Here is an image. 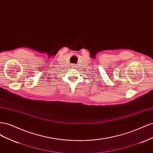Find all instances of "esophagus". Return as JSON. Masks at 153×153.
Masks as SVG:
<instances>
[{
    "label": "esophagus",
    "instance_id": "obj_1",
    "mask_svg": "<svg viewBox=\"0 0 153 153\" xmlns=\"http://www.w3.org/2000/svg\"><path fill=\"white\" fill-rule=\"evenodd\" d=\"M71 66H72L73 68H76V65H75V64H71Z\"/></svg>",
    "mask_w": 153,
    "mask_h": 153
}]
</instances>
